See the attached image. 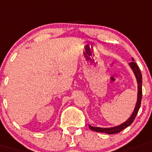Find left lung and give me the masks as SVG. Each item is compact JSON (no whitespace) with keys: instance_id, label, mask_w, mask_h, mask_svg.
<instances>
[{"instance_id":"left-lung-1","label":"left lung","mask_w":152,"mask_h":152,"mask_svg":"<svg viewBox=\"0 0 152 152\" xmlns=\"http://www.w3.org/2000/svg\"><path fill=\"white\" fill-rule=\"evenodd\" d=\"M133 62H131L129 63V66H131V69L133 70L134 73L135 75L136 80L137 82V100L135 105L134 110L133 113L131 115V117L126 121L125 122L122 123L121 124H120L118 126L113 127H108V128H103V127H92L91 125H89L90 129L92 131H96V132H101V133H106L108 134H113L119 133L122 130L130 126L131 124L133 123L134 121V118L136 117L137 114V112L139 110V108L141 107V98H142V76H141V72L139 69L138 66L136 64V62H134V58H132Z\"/></svg>"}]
</instances>
